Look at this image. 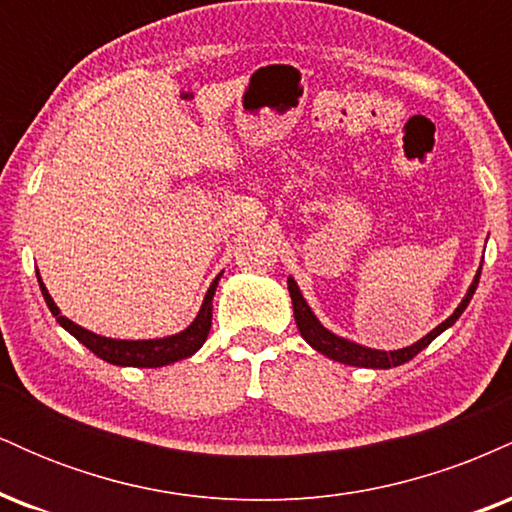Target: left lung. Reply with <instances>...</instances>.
Returning a JSON list of instances; mask_svg holds the SVG:
<instances>
[{
	"label": "left lung",
	"mask_w": 512,
	"mask_h": 512,
	"mask_svg": "<svg viewBox=\"0 0 512 512\" xmlns=\"http://www.w3.org/2000/svg\"><path fill=\"white\" fill-rule=\"evenodd\" d=\"M479 274H481V267L477 276H474L472 286H469L467 296L462 298V303L457 305V310L452 313L448 320L440 322L433 332H428L424 339H419L416 344L407 346V349H399V351H378V349H366V346H358L354 342H346V339L337 337V334H332L330 330H325V327L317 322V317L313 315V310L308 308V303H305V298L301 296V291H298L296 281L289 279V293H291V301H293V315H296V325L298 330H301V337L308 342L313 349L320 351V354L330 356L332 361H339V363H346V366H361V368H395V366H402V363H407L409 358H414L419 351H424L428 344L433 342V339L438 337L440 332L448 330L450 325H455L457 317L462 315V310L467 308L469 301H472L474 291H477V284H479Z\"/></svg>",
	"instance_id": "left-lung-1"
}]
</instances>
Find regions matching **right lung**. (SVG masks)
I'll use <instances>...</instances> for the list:
<instances>
[{
  "label": "right lung",
  "mask_w": 512,
  "mask_h": 512,
  "mask_svg": "<svg viewBox=\"0 0 512 512\" xmlns=\"http://www.w3.org/2000/svg\"><path fill=\"white\" fill-rule=\"evenodd\" d=\"M219 279L221 276H216L214 284L209 286L207 296H204L202 310H199L195 322H192L185 332L173 334V337H166V339H144V342L108 339V337H98V334L84 330V327H79L76 322L67 320V317L60 313V308H57L55 301L50 298V293H48V289H45L43 281H40V276H38V284H40V291H43L45 303H48L50 313L55 315V320L60 322V325L69 334H74V337L79 339L86 349H91L98 358H103V361H108V363H115V366L161 368V366H168V363L180 361V358L192 356L195 351L202 349L204 342H207L209 330H211V301H214V291H216V286H219Z\"/></svg>",
  "instance_id": "1"
}]
</instances>
